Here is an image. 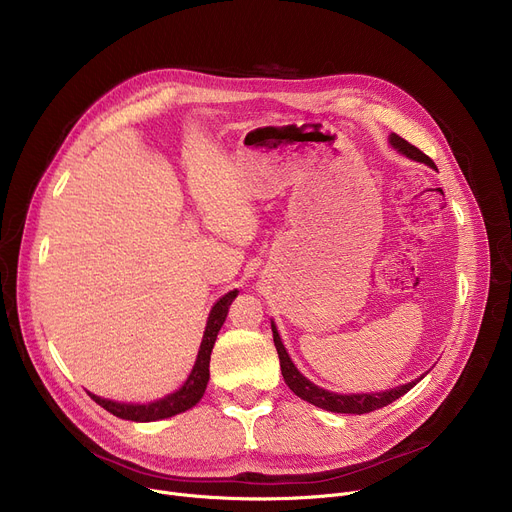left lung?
Here are the masks:
<instances>
[{
    "label": "left lung",
    "mask_w": 512,
    "mask_h": 512,
    "mask_svg": "<svg viewBox=\"0 0 512 512\" xmlns=\"http://www.w3.org/2000/svg\"><path fill=\"white\" fill-rule=\"evenodd\" d=\"M390 143H392L394 149H398L400 153H405L407 157H411L415 161H423V164L434 168L432 159H429L421 149L411 145L409 141L398 137V134H390ZM272 332H274L276 351H278V357H280V369H282L284 382L288 384V388L299 398L311 402V405H315L319 409L332 411V413L363 415V413H371L375 409H382V407L390 405V402H394L396 398H400L402 394H407L423 378V375H421V378L415 380V382H409L405 386H398V388H392V390H386V392H375V394H334V392H328L324 388H317L315 384H311L305 378V375H301V371L294 367V363L290 361L274 324H272Z\"/></svg>",
    "instance_id": "1"
}]
</instances>
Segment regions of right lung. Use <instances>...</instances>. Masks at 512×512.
<instances>
[{"label":"right lung","instance_id":"1","mask_svg":"<svg viewBox=\"0 0 512 512\" xmlns=\"http://www.w3.org/2000/svg\"><path fill=\"white\" fill-rule=\"evenodd\" d=\"M236 294H238V290H232V292L224 294V297L213 305L209 319H207V328L203 334V342L199 348L195 367H193L191 375H188L184 386L178 388L174 394H168L166 398H161L157 402H149V405H124V402L105 400L91 392H89V396L105 411H110L112 415H116L120 419H128V421H157V419H166V417L193 409L207 388L211 348L215 344V338H218L220 328L224 326L228 309H230L232 301L236 299Z\"/></svg>","mask_w":512,"mask_h":512}]
</instances>
